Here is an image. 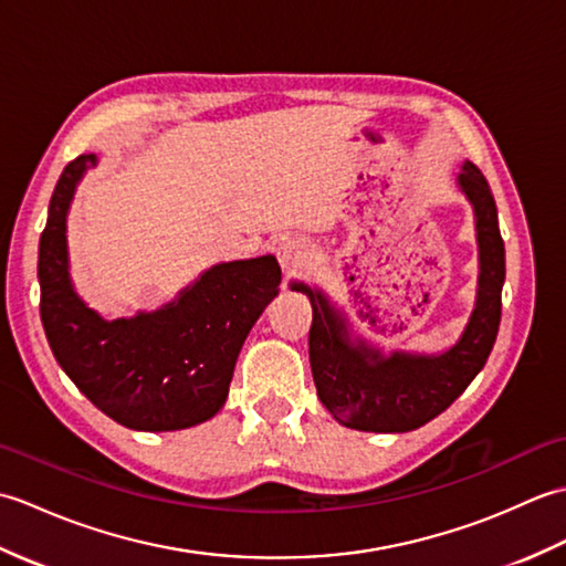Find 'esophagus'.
<instances>
[{"mask_svg": "<svg viewBox=\"0 0 566 566\" xmlns=\"http://www.w3.org/2000/svg\"><path fill=\"white\" fill-rule=\"evenodd\" d=\"M276 258H280V264L286 272L302 270L308 262V245L304 238H286L276 248Z\"/></svg>", "mask_w": 566, "mask_h": 566, "instance_id": "esophagus-1", "label": "esophagus"}]
</instances>
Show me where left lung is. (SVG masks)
Here are the masks:
<instances>
[{
  "instance_id": "obj_1",
  "label": "left lung",
  "mask_w": 566,
  "mask_h": 566,
  "mask_svg": "<svg viewBox=\"0 0 566 566\" xmlns=\"http://www.w3.org/2000/svg\"><path fill=\"white\" fill-rule=\"evenodd\" d=\"M457 187L474 207L479 245L476 302L450 350L384 355L353 338L347 321L321 290L294 282L314 306L308 357L321 403L338 423L367 432H408L440 416L482 371L496 343L501 290L506 280V248L499 231L496 201L479 167L464 163Z\"/></svg>"
}]
</instances>
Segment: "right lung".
<instances>
[{
    "label": "right lung",
    "instance_id": "obj_1",
    "mask_svg": "<svg viewBox=\"0 0 566 566\" xmlns=\"http://www.w3.org/2000/svg\"><path fill=\"white\" fill-rule=\"evenodd\" d=\"M97 155H80L60 175L39 245L41 321L57 365L116 423L182 430L226 403L235 359L282 282L272 255L213 264L153 314L104 321L70 280L67 211Z\"/></svg>",
    "mask_w": 566,
    "mask_h": 566
}]
</instances>
